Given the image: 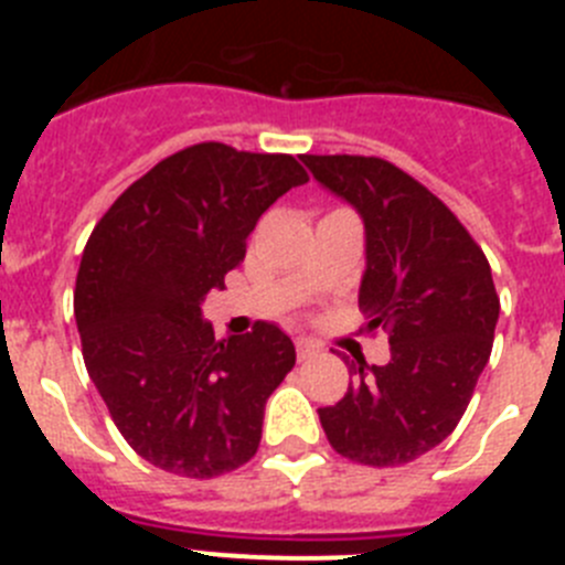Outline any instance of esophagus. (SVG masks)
<instances>
[{
	"mask_svg": "<svg viewBox=\"0 0 565 565\" xmlns=\"http://www.w3.org/2000/svg\"><path fill=\"white\" fill-rule=\"evenodd\" d=\"M319 344L313 339H297V359L299 362H306V359L317 356Z\"/></svg>",
	"mask_w": 565,
	"mask_h": 565,
	"instance_id": "obj_1",
	"label": "esophagus"
}]
</instances>
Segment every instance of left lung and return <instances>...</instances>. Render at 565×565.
<instances>
[{
  "label": "left lung",
  "instance_id": "left-lung-1",
  "mask_svg": "<svg viewBox=\"0 0 565 565\" xmlns=\"http://www.w3.org/2000/svg\"><path fill=\"white\" fill-rule=\"evenodd\" d=\"M364 223L359 308L391 333V362L356 359L348 393L319 411L339 456L398 467L456 430L495 339L501 299L481 246L427 186L382 158L302 154Z\"/></svg>",
  "mask_w": 565,
  "mask_h": 565
}]
</instances>
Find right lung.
I'll use <instances>...</instances> for the list:
<instances>
[{
  "mask_svg": "<svg viewBox=\"0 0 565 565\" xmlns=\"http://www.w3.org/2000/svg\"><path fill=\"white\" fill-rule=\"evenodd\" d=\"M302 183L291 154L194 143L154 163L89 234L73 294L84 364L115 427L158 469L214 478L257 452L297 351L271 322L217 342L201 302L243 263L259 214Z\"/></svg>",
  "mask_w": 565,
  "mask_h": 565,
  "instance_id": "right-lung-1",
  "label": "right lung"
}]
</instances>
